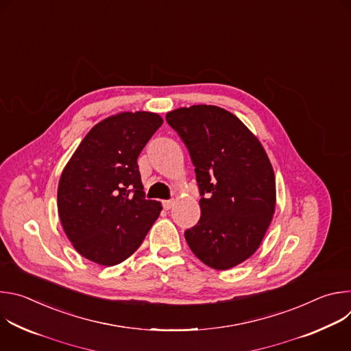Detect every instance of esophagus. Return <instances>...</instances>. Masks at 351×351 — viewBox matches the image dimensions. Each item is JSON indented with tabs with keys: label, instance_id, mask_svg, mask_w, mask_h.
Masks as SVG:
<instances>
[{
	"label": "esophagus",
	"instance_id": "34e87169",
	"mask_svg": "<svg viewBox=\"0 0 351 351\" xmlns=\"http://www.w3.org/2000/svg\"><path fill=\"white\" fill-rule=\"evenodd\" d=\"M173 204H175L173 199H165V202H164V208L165 210H171L173 207Z\"/></svg>",
	"mask_w": 351,
	"mask_h": 351
}]
</instances>
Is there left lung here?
Returning <instances> with one entry per match:
<instances>
[{
	"label": "left lung",
	"instance_id": "1",
	"mask_svg": "<svg viewBox=\"0 0 351 351\" xmlns=\"http://www.w3.org/2000/svg\"><path fill=\"white\" fill-rule=\"evenodd\" d=\"M167 122L189 149L203 195L202 217L184 232L186 241L206 265L230 269L257 252L274 218L271 161L257 136L217 106L178 108L167 114Z\"/></svg>",
	"mask_w": 351,
	"mask_h": 351
}]
</instances>
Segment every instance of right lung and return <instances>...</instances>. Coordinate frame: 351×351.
<instances>
[{
  "label": "right lung",
  "mask_w": 351,
  "mask_h": 351,
  "mask_svg": "<svg viewBox=\"0 0 351 351\" xmlns=\"http://www.w3.org/2000/svg\"><path fill=\"white\" fill-rule=\"evenodd\" d=\"M158 114L111 115L84 136L58 183V215L76 252L98 265L129 258L162 206L145 199L137 158L162 125Z\"/></svg>",
  "instance_id": "obj_1"
}]
</instances>
